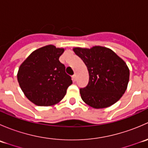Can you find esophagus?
<instances>
[{"label": "esophagus", "instance_id": "obj_1", "mask_svg": "<svg viewBox=\"0 0 148 148\" xmlns=\"http://www.w3.org/2000/svg\"><path fill=\"white\" fill-rule=\"evenodd\" d=\"M72 79H73V80H74V82H75L76 80H77V75H76V74H74V75L72 76Z\"/></svg>", "mask_w": 148, "mask_h": 148}]
</instances>
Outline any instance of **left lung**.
Instances as JSON below:
<instances>
[{"label": "left lung", "mask_w": 148, "mask_h": 148, "mask_svg": "<svg viewBox=\"0 0 148 148\" xmlns=\"http://www.w3.org/2000/svg\"><path fill=\"white\" fill-rule=\"evenodd\" d=\"M89 71V82L80 88L82 100L95 109L108 107L122 97L127 87L130 70L113 51L102 46L74 48Z\"/></svg>", "instance_id": "8db88e82"}]
</instances>
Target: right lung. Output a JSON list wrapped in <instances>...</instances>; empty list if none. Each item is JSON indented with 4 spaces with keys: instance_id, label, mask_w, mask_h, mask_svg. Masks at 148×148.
Listing matches in <instances>:
<instances>
[{
    "instance_id": "add662e5",
    "label": "right lung",
    "mask_w": 148,
    "mask_h": 148,
    "mask_svg": "<svg viewBox=\"0 0 148 148\" xmlns=\"http://www.w3.org/2000/svg\"><path fill=\"white\" fill-rule=\"evenodd\" d=\"M64 49L53 45L34 51L20 66L18 82L31 102L38 106H51L59 102L72 84L65 66L59 59Z\"/></svg>"
}]
</instances>
